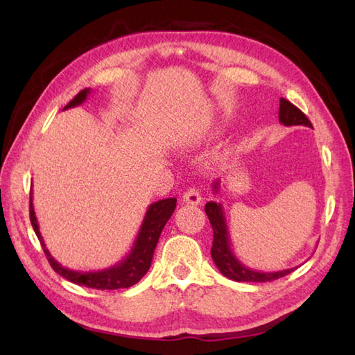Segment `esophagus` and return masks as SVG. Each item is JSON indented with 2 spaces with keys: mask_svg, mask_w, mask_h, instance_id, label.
I'll return each instance as SVG.
<instances>
[{
  "mask_svg": "<svg viewBox=\"0 0 355 355\" xmlns=\"http://www.w3.org/2000/svg\"><path fill=\"white\" fill-rule=\"evenodd\" d=\"M183 202H187V205H200L201 202V193L198 192V189H195V187H191V189H187L183 197H182Z\"/></svg>",
  "mask_w": 355,
  "mask_h": 355,
  "instance_id": "1",
  "label": "esophagus"
}]
</instances>
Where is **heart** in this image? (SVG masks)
<instances>
[{
    "mask_svg": "<svg viewBox=\"0 0 355 355\" xmlns=\"http://www.w3.org/2000/svg\"><path fill=\"white\" fill-rule=\"evenodd\" d=\"M212 137H214V132H212V131H206V132H202V134L195 135V137H191V139L184 140V141H183V148H184L186 150L193 149V148L200 146L201 143H205L206 140L212 139Z\"/></svg>",
    "mask_w": 355,
    "mask_h": 355,
    "instance_id": "b5f03b06",
    "label": "heart"
}]
</instances>
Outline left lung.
<instances>
[{"label": "left lung", "mask_w": 355, "mask_h": 355, "mask_svg": "<svg viewBox=\"0 0 355 355\" xmlns=\"http://www.w3.org/2000/svg\"><path fill=\"white\" fill-rule=\"evenodd\" d=\"M279 122L285 126L302 125L313 128L311 122L308 120L304 112L297 107H294L291 102L285 101L284 97L281 99V103H279ZM212 187L214 192L218 193V191H220V180H216ZM205 210L214 229V244L210 254H212L215 266L225 277H229L232 281L236 282H270L275 281V279L290 275L291 271H294V268H288L282 271H273V273H263V271H256L245 267L244 263L236 258L235 253L232 252L227 223H225L224 210L220 202L216 205L215 201H209Z\"/></svg>", "instance_id": "obj_1"}]
</instances>
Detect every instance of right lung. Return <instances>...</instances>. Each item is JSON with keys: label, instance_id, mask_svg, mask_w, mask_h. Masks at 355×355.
<instances>
[{"label": "right lung", "instance_id": "right-lung-1", "mask_svg": "<svg viewBox=\"0 0 355 355\" xmlns=\"http://www.w3.org/2000/svg\"><path fill=\"white\" fill-rule=\"evenodd\" d=\"M88 94H89V88L82 89L80 93L74 96V99L69 102V105H67L64 110L78 107V105L84 103ZM175 206H177L175 198H166V200L153 202V205H150L146 210V215L143 218L139 235L135 238L131 252L128 253L126 258L120 261L119 263H116L114 267L105 268L101 271H85V273L84 271H74V270L62 267L61 263L55 261V258H53L50 252L47 250V247H45V243L41 236L40 225H37V220L33 210L32 192H30V223H32V227L36 233L37 239H40V243L44 248V253L47 256L51 268L55 270L58 275L69 279V281L73 284L84 285V286H88V288L119 290V288H128V286H132L146 275V271L150 267V262H153V256L158 243V238H160L163 227L172 216L173 210H175Z\"/></svg>", "mask_w": 355, "mask_h": 355}]
</instances>
